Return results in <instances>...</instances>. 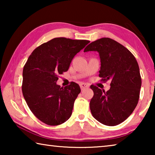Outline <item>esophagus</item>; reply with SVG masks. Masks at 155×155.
<instances>
[{
	"label": "esophagus",
	"mask_w": 155,
	"mask_h": 155,
	"mask_svg": "<svg viewBox=\"0 0 155 155\" xmlns=\"http://www.w3.org/2000/svg\"><path fill=\"white\" fill-rule=\"evenodd\" d=\"M80 87H81V90H85V89H87L89 87V85H87V84L86 83H81L80 85Z\"/></svg>",
	"instance_id": "obj_1"
}]
</instances>
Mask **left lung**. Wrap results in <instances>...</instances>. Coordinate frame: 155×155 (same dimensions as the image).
Listing matches in <instances>:
<instances>
[{
  "mask_svg": "<svg viewBox=\"0 0 155 155\" xmlns=\"http://www.w3.org/2000/svg\"><path fill=\"white\" fill-rule=\"evenodd\" d=\"M97 51L101 59L99 77L111 81L105 92L94 85L90 107L93 117L107 126L124 122L134 111L140 98L141 78L140 68L133 54L122 44L103 38L90 43L84 52Z\"/></svg>",
  "mask_w": 155,
  "mask_h": 155,
  "instance_id": "obj_1",
  "label": "left lung"
}]
</instances>
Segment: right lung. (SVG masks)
Instances as JSON below:
<instances>
[{
	"label": "right lung",
	"instance_id": "right-lung-1",
	"mask_svg": "<svg viewBox=\"0 0 155 155\" xmlns=\"http://www.w3.org/2000/svg\"><path fill=\"white\" fill-rule=\"evenodd\" d=\"M90 41L56 38L36 48L23 68L22 90L27 105L36 117L51 126L70 118L81 92L77 83L61 87L59 75L68 70L72 60Z\"/></svg>",
	"mask_w": 155,
	"mask_h": 155
}]
</instances>
